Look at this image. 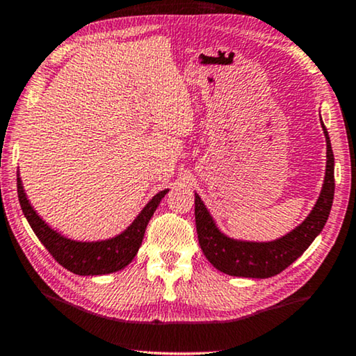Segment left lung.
<instances>
[{"instance_id":"left-lung-1","label":"left lung","mask_w":356,"mask_h":356,"mask_svg":"<svg viewBox=\"0 0 356 356\" xmlns=\"http://www.w3.org/2000/svg\"><path fill=\"white\" fill-rule=\"evenodd\" d=\"M326 138V173L315 207L305 220L289 233L275 241H242L229 238L216 226L202 199L194 193L195 228L200 249L216 270L229 276L265 280L280 275L305 252L326 225L334 199V154L327 130L321 120Z\"/></svg>"}]
</instances>
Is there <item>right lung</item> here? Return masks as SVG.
<instances>
[{"label":"right lung","instance_id":"obj_1","mask_svg":"<svg viewBox=\"0 0 356 356\" xmlns=\"http://www.w3.org/2000/svg\"><path fill=\"white\" fill-rule=\"evenodd\" d=\"M167 193L168 189H163L154 195L146 204V207L133 220V223L114 238L102 241H75L58 233L41 218L37 210L32 207V204L29 202L22 186V179L17 177L19 202L33 233L37 234L41 244L48 249L59 265L80 276L109 275V273L123 270L128 264H131L141 247L149 220L152 218L154 212Z\"/></svg>","mask_w":356,"mask_h":356}]
</instances>
